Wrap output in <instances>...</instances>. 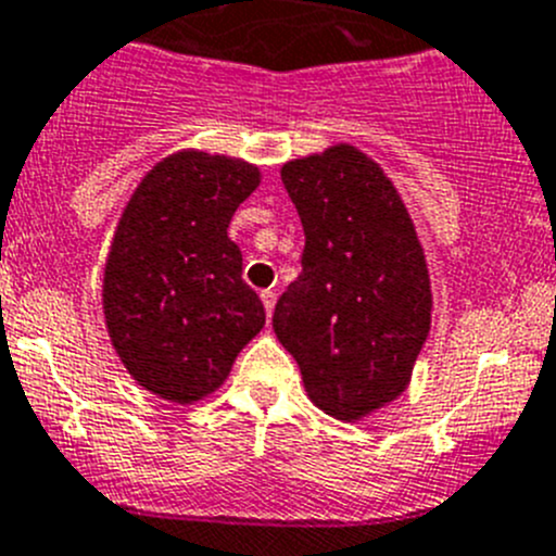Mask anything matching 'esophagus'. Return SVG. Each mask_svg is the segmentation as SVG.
Returning a JSON list of instances; mask_svg holds the SVG:
<instances>
[{
    "instance_id": "1",
    "label": "esophagus",
    "mask_w": 556,
    "mask_h": 556,
    "mask_svg": "<svg viewBox=\"0 0 556 556\" xmlns=\"http://www.w3.org/2000/svg\"><path fill=\"white\" fill-rule=\"evenodd\" d=\"M261 299H263V307H266V313L271 315V309H274V304H277V290H263L261 293Z\"/></svg>"
}]
</instances>
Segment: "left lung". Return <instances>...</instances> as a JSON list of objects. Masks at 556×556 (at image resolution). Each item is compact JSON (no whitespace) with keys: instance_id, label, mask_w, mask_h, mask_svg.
Listing matches in <instances>:
<instances>
[{"instance_id":"1","label":"left lung","mask_w":556,"mask_h":556,"mask_svg":"<svg viewBox=\"0 0 556 556\" xmlns=\"http://www.w3.org/2000/svg\"><path fill=\"white\" fill-rule=\"evenodd\" d=\"M282 184L304 227L302 274L274 309L309 401L356 422L412 381L430 331L428 263L414 222L370 155L354 144L288 161Z\"/></svg>"}]
</instances>
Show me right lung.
Listing matches in <instances>:
<instances>
[{
	"label": "right lung",
	"instance_id": "1",
	"mask_svg": "<svg viewBox=\"0 0 556 556\" xmlns=\"http://www.w3.org/2000/svg\"><path fill=\"white\" fill-rule=\"evenodd\" d=\"M257 186L249 161L180 150L123 207L103 266V318L134 381L164 401L191 406L216 392L266 324L227 238Z\"/></svg>",
	"mask_w": 556,
	"mask_h": 556
}]
</instances>
